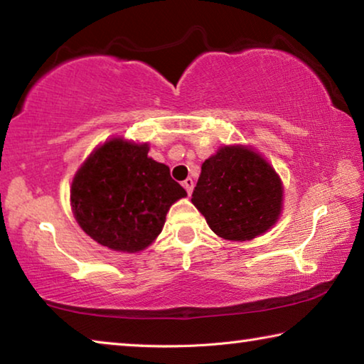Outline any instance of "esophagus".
Listing matches in <instances>:
<instances>
[{"label": "esophagus", "mask_w": 364, "mask_h": 364, "mask_svg": "<svg viewBox=\"0 0 364 364\" xmlns=\"http://www.w3.org/2000/svg\"><path fill=\"white\" fill-rule=\"evenodd\" d=\"M183 186H184V189H186V193H188V194L193 193V188H194V181H193V178H186V180L183 181Z\"/></svg>", "instance_id": "1"}]
</instances>
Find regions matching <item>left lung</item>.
<instances>
[{"instance_id":"1","label":"left lung","mask_w":364,"mask_h":364,"mask_svg":"<svg viewBox=\"0 0 364 364\" xmlns=\"http://www.w3.org/2000/svg\"><path fill=\"white\" fill-rule=\"evenodd\" d=\"M191 200L220 237L249 241L278 220L282 184L249 147L225 146L202 164Z\"/></svg>"}]
</instances>
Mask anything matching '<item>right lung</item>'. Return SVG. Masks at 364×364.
<instances>
[{
  "label": "right lung",
  "mask_w": 364,
  "mask_h": 364,
  "mask_svg": "<svg viewBox=\"0 0 364 364\" xmlns=\"http://www.w3.org/2000/svg\"><path fill=\"white\" fill-rule=\"evenodd\" d=\"M147 152V144L107 141L73 178L70 202L78 225L112 250L146 249L162 231L171 204L186 196L167 165Z\"/></svg>",
  "instance_id": "obj_1"
}]
</instances>
